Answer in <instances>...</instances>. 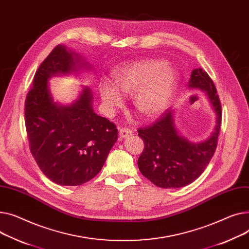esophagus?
Returning a JSON list of instances; mask_svg holds the SVG:
<instances>
[{
	"label": "esophagus",
	"instance_id": "34e87169",
	"mask_svg": "<svg viewBox=\"0 0 249 249\" xmlns=\"http://www.w3.org/2000/svg\"><path fill=\"white\" fill-rule=\"evenodd\" d=\"M130 135H132V131L130 129H128V128H121L119 130V136H120V138H122V139L123 138H127Z\"/></svg>",
	"mask_w": 249,
	"mask_h": 249
}]
</instances>
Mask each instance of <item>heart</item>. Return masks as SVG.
Instances as JSON below:
<instances>
[{"mask_svg":"<svg viewBox=\"0 0 249 249\" xmlns=\"http://www.w3.org/2000/svg\"><path fill=\"white\" fill-rule=\"evenodd\" d=\"M113 83L103 80L98 90L104 109L113 113L124 104L123 95H132L135 110L144 119L158 118L170 106L179 75L173 66L157 59L134 61L112 72Z\"/></svg>","mask_w":249,"mask_h":249,"instance_id":"obj_1","label":"heart"}]
</instances>
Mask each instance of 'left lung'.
<instances>
[{"instance_id": "8db88e82", "label": "left lung", "mask_w": 249, "mask_h": 249, "mask_svg": "<svg viewBox=\"0 0 249 249\" xmlns=\"http://www.w3.org/2000/svg\"><path fill=\"white\" fill-rule=\"evenodd\" d=\"M188 88L204 92L215 114V127L207 139L191 142L182 136L173 110L165 112L151 126L138 129L145 144L137 162L139 170L161 188H179L192 183L203 173L217 146L221 106L212 80L201 68L194 69Z\"/></svg>"}]
</instances>
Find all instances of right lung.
I'll return each instance as SVG.
<instances>
[{
  "label": "right lung",
  "instance_id": "add662e5",
  "mask_svg": "<svg viewBox=\"0 0 249 249\" xmlns=\"http://www.w3.org/2000/svg\"><path fill=\"white\" fill-rule=\"evenodd\" d=\"M86 58L65 45L56 46L40 65L25 102L31 153L51 181L63 186L86 183L101 171L118 130L93 109V94L83 86L69 105L54 101L49 80L91 70Z\"/></svg>",
  "mask_w": 249,
  "mask_h": 249
}]
</instances>
